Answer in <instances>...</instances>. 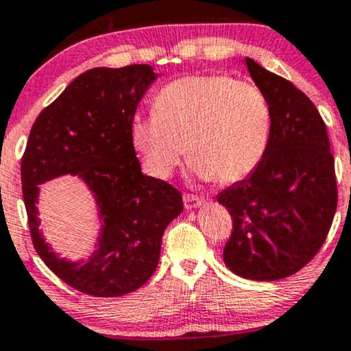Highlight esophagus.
I'll return each mask as SVG.
<instances>
[{
  "instance_id": "obj_1",
  "label": "esophagus",
  "mask_w": 351,
  "mask_h": 351,
  "mask_svg": "<svg viewBox=\"0 0 351 351\" xmlns=\"http://www.w3.org/2000/svg\"><path fill=\"white\" fill-rule=\"evenodd\" d=\"M183 203H184V208L186 209H195L198 208L203 201H201L199 196L196 195H189V193H186V195L183 196Z\"/></svg>"
}]
</instances>
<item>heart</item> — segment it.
I'll return each instance as SVG.
<instances>
[{"instance_id": "heart-1", "label": "heart", "mask_w": 351, "mask_h": 351, "mask_svg": "<svg viewBox=\"0 0 351 351\" xmlns=\"http://www.w3.org/2000/svg\"><path fill=\"white\" fill-rule=\"evenodd\" d=\"M152 114L132 119L130 138L143 170L168 178L184 152L201 178L232 184L263 162L272 108L256 84L231 75H188L156 94Z\"/></svg>"}]
</instances>
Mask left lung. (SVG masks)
Segmentation results:
<instances>
[{
  "label": "left lung",
  "mask_w": 351,
  "mask_h": 351,
  "mask_svg": "<svg viewBox=\"0 0 351 351\" xmlns=\"http://www.w3.org/2000/svg\"><path fill=\"white\" fill-rule=\"evenodd\" d=\"M249 74L272 108L263 162L217 201L232 231L224 264L252 280H279L307 265L324 245L337 211L335 158L324 119L291 80L245 58Z\"/></svg>",
  "instance_id": "8db88e82"
}]
</instances>
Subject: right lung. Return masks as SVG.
Listing matches in <instances>:
<instances>
[{"label":"right lung","instance_id":"1","mask_svg":"<svg viewBox=\"0 0 351 351\" xmlns=\"http://www.w3.org/2000/svg\"><path fill=\"white\" fill-rule=\"evenodd\" d=\"M153 80L147 64L84 72L43 108L23 153V198L36 252L87 295L120 297L142 287L158 265L165 228L183 211L181 193L143 175L132 145V119ZM67 172L91 186L104 219L99 249L86 265L58 260L37 231V184Z\"/></svg>","mask_w":351,"mask_h":351}]
</instances>
